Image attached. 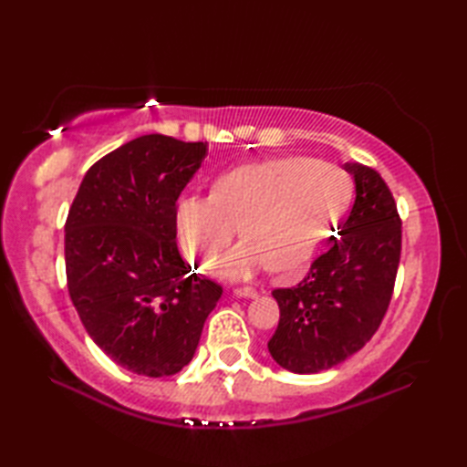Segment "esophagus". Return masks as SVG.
Wrapping results in <instances>:
<instances>
[{"label": "esophagus", "instance_id": "obj_1", "mask_svg": "<svg viewBox=\"0 0 467 467\" xmlns=\"http://www.w3.org/2000/svg\"><path fill=\"white\" fill-rule=\"evenodd\" d=\"M233 293L234 296H244V299H254V296H259V293H256L253 286H236Z\"/></svg>", "mask_w": 467, "mask_h": 467}]
</instances>
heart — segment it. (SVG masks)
<instances>
[{
    "label": "heart",
    "instance_id": "1",
    "mask_svg": "<svg viewBox=\"0 0 467 467\" xmlns=\"http://www.w3.org/2000/svg\"><path fill=\"white\" fill-rule=\"evenodd\" d=\"M351 181L339 166L303 156L271 158L228 168L211 196H184L174 208L182 251L204 269L239 233L244 241L224 256L221 271L249 279L271 269L295 273L313 259L351 202Z\"/></svg>",
    "mask_w": 467,
    "mask_h": 467
}]
</instances>
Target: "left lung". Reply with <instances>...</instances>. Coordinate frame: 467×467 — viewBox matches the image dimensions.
I'll use <instances>...</instances> for the list:
<instances>
[{"instance_id": "8db88e82", "label": "left lung", "mask_w": 467, "mask_h": 467, "mask_svg": "<svg viewBox=\"0 0 467 467\" xmlns=\"http://www.w3.org/2000/svg\"><path fill=\"white\" fill-rule=\"evenodd\" d=\"M353 176L351 214L291 289H275L281 319L269 353L283 369L309 375L339 365L371 339L391 301L401 254V218L373 168L345 162Z\"/></svg>"}]
</instances>
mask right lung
I'll return each mask as SVG.
<instances>
[{"label":"right lung","instance_id":"1","mask_svg":"<svg viewBox=\"0 0 467 467\" xmlns=\"http://www.w3.org/2000/svg\"><path fill=\"white\" fill-rule=\"evenodd\" d=\"M206 142L146 134L100 158L66 221L67 291L88 335L124 369L174 375L191 363L223 286L191 275L174 208Z\"/></svg>","mask_w":467,"mask_h":467}]
</instances>
